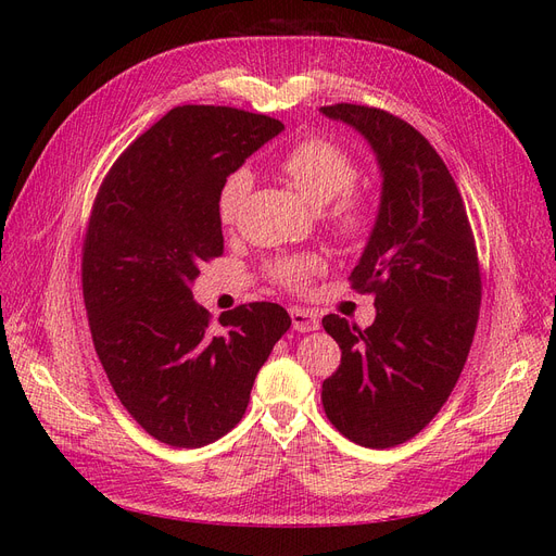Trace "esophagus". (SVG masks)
<instances>
[{"label": "esophagus", "instance_id": "34e87169", "mask_svg": "<svg viewBox=\"0 0 556 556\" xmlns=\"http://www.w3.org/2000/svg\"><path fill=\"white\" fill-rule=\"evenodd\" d=\"M290 317H292L294 331L304 333V331H315V329H319L317 315L311 313V311H306V308H292V311H290Z\"/></svg>", "mask_w": 556, "mask_h": 556}]
</instances>
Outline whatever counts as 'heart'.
<instances>
[{"mask_svg": "<svg viewBox=\"0 0 556 556\" xmlns=\"http://www.w3.org/2000/svg\"><path fill=\"white\" fill-rule=\"evenodd\" d=\"M278 169L311 204L325 207V217L331 229L343 239H357L371 229L376 220L374 201L355 188L359 166L348 150L325 137H306L292 143L278 160ZM252 188V174L241 166L231 172L220 194H217V217L223 225H233L245 197ZM327 268L319 255H285L268 264V278L285 290L301 292L311 280Z\"/></svg>", "mask_w": 556, "mask_h": 556, "instance_id": "1", "label": "heart"}]
</instances>
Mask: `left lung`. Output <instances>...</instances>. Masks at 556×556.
<instances>
[{
	"label": "left lung",
	"mask_w": 556,
	"mask_h": 556,
	"mask_svg": "<svg viewBox=\"0 0 556 556\" xmlns=\"http://www.w3.org/2000/svg\"><path fill=\"white\" fill-rule=\"evenodd\" d=\"M319 111L355 127L382 172L378 220L350 274L378 313L366 329L323 319L341 348L323 406L352 443L394 447L439 415L473 343L482 299L473 229L445 162L413 125L359 104Z\"/></svg>",
	"instance_id": "1"
}]
</instances>
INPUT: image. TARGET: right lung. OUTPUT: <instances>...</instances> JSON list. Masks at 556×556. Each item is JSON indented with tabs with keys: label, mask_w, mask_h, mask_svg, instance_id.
<instances>
[{
	"label": "right lung",
	"mask_w": 556,
	"mask_h": 556,
	"mask_svg": "<svg viewBox=\"0 0 556 556\" xmlns=\"http://www.w3.org/2000/svg\"><path fill=\"white\" fill-rule=\"evenodd\" d=\"M231 106H176L115 160L83 241V301L97 357L127 413L172 447H201L241 422L250 390L292 319L257 301L223 313L192 296L225 250V178L282 131Z\"/></svg>",
	"instance_id": "right-lung-1"
}]
</instances>
